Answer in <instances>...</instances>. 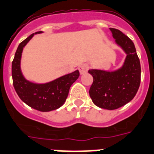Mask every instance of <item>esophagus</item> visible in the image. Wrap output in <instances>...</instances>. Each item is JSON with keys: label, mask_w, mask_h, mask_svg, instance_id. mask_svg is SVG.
<instances>
[{"label": "esophagus", "mask_w": 154, "mask_h": 154, "mask_svg": "<svg viewBox=\"0 0 154 154\" xmlns=\"http://www.w3.org/2000/svg\"><path fill=\"white\" fill-rule=\"evenodd\" d=\"M88 69H89V66H88V64H83L78 67V69H79V72L81 74H84V73H85V72L88 71Z\"/></svg>", "instance_id": "34e87169"}]
</instances>
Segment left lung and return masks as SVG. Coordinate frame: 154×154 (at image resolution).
Listing matches in <instances>:
<instances>
[{"mask_svg": "<svg viewBox=\"0 0 154 154\" xmlns=\"http://www.w3.org/2000/svg\"><path fill=\"white\" fill-rule=\"evenodd\" d=\"M116 45L126 54L123 65L116 70L90 69L94 82L90 96L97 106L106 110L121 107L134 98L140 83V64L133 42L120 30L110 28Z\"/></svg>", "mask_w": 154, "mask_h": 154, "instance_id": "left-lung-1", "label": "left lung"}]
</instances>
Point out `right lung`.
Masks as SVG:
<instances>
[{"label":"right lung","instance_id":"add662e5","mask_svg":"<svg viewBox=\"0 0 154 154\" xmlns=\"http://www.w3.org/2000/svg\"><path fill=\"white\" fill-rule=\"evenodd\" d=\"M41 33L43 31L30 35L18 45L12 62V77L14 87L21 100L37 111L47 112L60 108L65 103L69 89L79 77L80 72L76 70L42 84L34 83L26 79L21 70L22 51L34 35Z\"/></svg>","mask_w":154,"mask_h":154}]
</instances>
